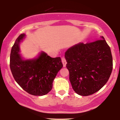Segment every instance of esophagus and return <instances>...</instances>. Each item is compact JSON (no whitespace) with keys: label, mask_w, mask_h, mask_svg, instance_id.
Here are the masks:
<instances>
[{"label":"esophagus","mask_w":120,"mask_h":120,"mask_svg":"<svg viewBox=\"0 0 120 120\" xmlns=\"http://www.w3.org/2000/svg\"><path fill=\"white\" fill-rule=\"evenodd\" d=\"M61 61H62V63L63 64V67H66L67 62H66V59H65V57H61Z\"/></svg>","instance_id":"34e87169"}]
</instances>
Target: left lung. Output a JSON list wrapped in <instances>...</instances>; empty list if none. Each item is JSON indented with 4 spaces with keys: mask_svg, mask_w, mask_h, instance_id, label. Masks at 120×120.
<instances>
[{
    "mask_svg": "<svg viewBox=\"0 0 120 120\" xmlns=\"http://www.w3.org/2000/svg\"><path fill=\"white\" fill-rule=\"evenodd\" d=\"M65 58L72 89L81 96H89L100 90L112 73V52L103 37L69 48Z\"/></svg>",
    "mask_w": 120,
    "mask_h": 120,
    "instance_id": "8db88e82",
    "label": "left lung"
}]
</instances>
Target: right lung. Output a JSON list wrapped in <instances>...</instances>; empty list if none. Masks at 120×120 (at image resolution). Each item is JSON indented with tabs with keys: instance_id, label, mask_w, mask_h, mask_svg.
<instances>
[{
	"instance_id": "right-lung-1",
	"label": "right lung",
	"mask_w": 120,
	"mask_h": 120,
	"mask_svg": "<svg viewBox=\"0 0 120 120\" xmlns=\"http://www.w3.org/2000/svg\"><path fill=\"white\" fill-rule=\"evenodd\" d=\"M25 35L17 38L11 48L10 67L13 77L24 90L31 95L42 96L52 89L53 81L63 67L60 57L52 58L42 52L33 60H22L19 54V43Z\"/></svg>"
}]
</instances>
